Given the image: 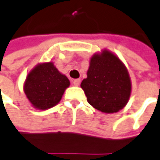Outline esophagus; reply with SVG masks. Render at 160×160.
I'll use <instances>...</instances> for the list:
<instances>
[{"label": "esophagus", "instance_id": "1", "mask_svg": "<svg viewBox=\"0 0 160 160\" xmlns=\"http://www.w3.org/2000/svg\"><path fill=\"white\" fill-rule=\"evenodd\" d=\"M80 82H81L80 79H75V80H73V84L75 86H79Z\"/></svg>", "mask_w": 160, "mask_h": 160}]
</instances>
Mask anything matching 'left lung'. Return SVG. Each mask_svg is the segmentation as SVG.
Masks as SVG:
<instances>
[{
  "instance_id": "left-lung-1",
  "label": "left lung",
  "mask_w": 160,
  "mask_h": 160,
  "mask_svg": "<svg viewBox=\"0 0 160 160\" xmlns=\"http://www.w3.org/2000/svg\"><path fill=\"white\" fill-rule=\"evenodd\" d=\"M81 87L88 103L105 113L122 110L128 103L132 91L127 69L108 50L91 57L87 78L82 80Z\"/></svg>"
}]
</instances>
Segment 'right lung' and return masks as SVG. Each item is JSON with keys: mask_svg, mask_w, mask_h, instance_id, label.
Here are the masks:
<instances>
[{"mask_svg": "<svg viewBox=\"0 0 160 160\" xmlns=\"http://www.w3.org/2000/svg\"><path fill=\"white\" fill-rule=\"evenodd\" d=\"M69 86L67 77L60 73L53 62H49L36 65L28 74L24 92L34 107L47 110L60 102Z\"/></svg>", "mask_w": 160, "mask_h": 160, "instance_id": "1", "label": "right lung"}]
</instances>
